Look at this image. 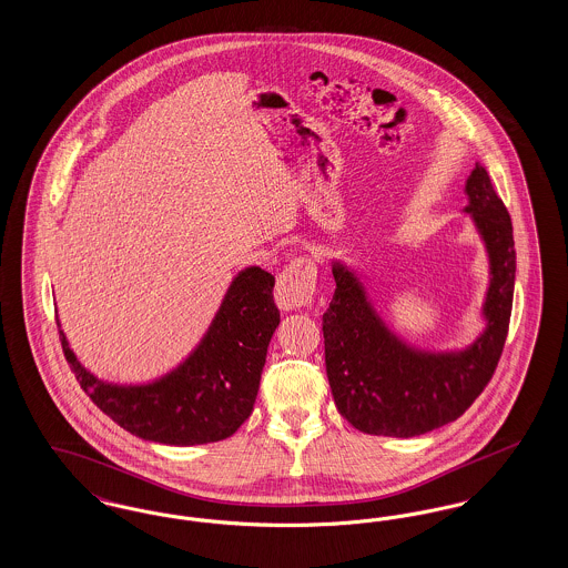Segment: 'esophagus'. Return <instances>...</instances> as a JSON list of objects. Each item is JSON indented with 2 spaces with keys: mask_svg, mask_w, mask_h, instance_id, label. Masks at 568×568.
<instances>
[{
  "mask_svg": "<svg viewBox=\"0 0 568 568\" xmlns=\"http://www.w3.org/2000/svg\"><path fill=\"white\" fill-rule=\"evenodd\" d=\"M317 285V266L311 257H296L276 278L274 300L281 311H294L311 302Z\"/></svg>",
  "mask_w": 568,
  "mask_h": 568,
  "instance_id": "obj_1",
  "label": "esophagus"
}]
</instances>
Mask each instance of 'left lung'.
Instances as JSON below:
<instances>
[{
    "label": "left lung",
    "mask_w": 568,
    "mask_h": 568,
    "mask_svg": "<svg viewBox=\"0 0 568 568\" xmlns=\"http://www.w3.org/2000/svg\"><path fill=\"white\" fill-rule=\"evenodd\" d=\"M464 213L486 244V329L458 352H426L394 334L357 272L332 262L336 290L324 313L325 373L341 415L359 433L408 438L430 433L477 400L494 375L514 306V225L484 165L466 179Z\"/></svg>",
    "instance_id": "1"
}]
</instances>
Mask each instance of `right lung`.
Wrapping results in <instances>:
<instances>
[{"label":"right lung","mask_w":568,"mask_h":568,"mask_svg":"<svg viewBox=\"0 0 568 568\" xmlns=\"http://www.w3.org/2000/svg\"><path fill=\"white\" fill-rule=\"evenodd\" d=\"M272 287L274 276L260 266L239 272L197 347L151 383L119 385L95 377L70 349L63 329L61 347L87 396L123 430L176 447L216 443L236 433L255 405L281 322Z\"/></svg>","instance_id":"obj_1"}]
</instances>
